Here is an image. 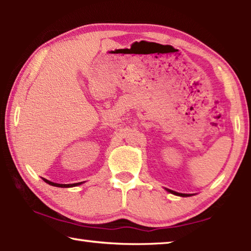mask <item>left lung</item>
Listing matches in <instances>:
<instances>
[{"label": "left lung", "instance_id": "1", "mask_svg": "<svg viewBox=\"0 0 251 251\" xmlns=\"http://www.w3.org/2000/svg\"><path fill=\"white\" fill-rule=\"evenodd\" d=\"M169 193H172V194H174V195H177V196H181V197H188V196H190V195H188V194H180V193H176V192H174V190H171V189H167Z\"/></svg>", "mask_w": 251, "mask_h": 251}]
</instances>
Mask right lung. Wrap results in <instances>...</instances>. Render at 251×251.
<instances>
[{"label": "right lung", "mask_w": 251, "mask_h": 251, "mask_svg": "<svg viewBox=\"0 0 251 251\" xmlns=\"http://www.w3.org/2000/svg\"><path fill=\"white\" fill-rule=\"evenodd\" d=\"M43 180L45 182H48L49 185H52V186H55V187H62V188H64V187H74V186H77V185L82 184V182H76V184H56V182L50 181L48 179H45V178H43Z\"/></svg>", "instance_id": "obj_1"}]
</instances>
